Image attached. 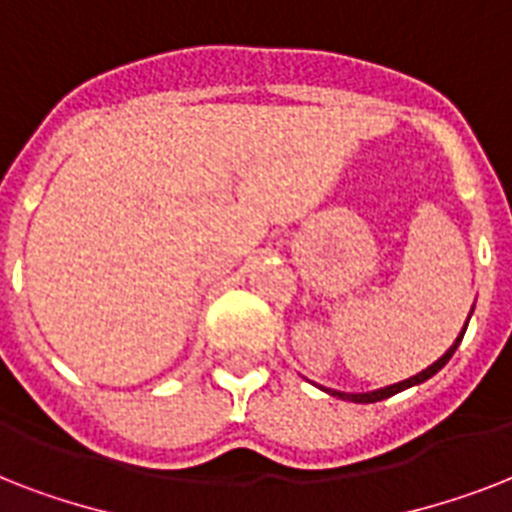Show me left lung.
<instances>
[{
    "mask_svg": "<svg viewBox=\"0 0 512 512\" xmlns=\"http://www.w3.org/2000/svg\"><path fill=\"white\" fill-rule=\"evenodd\" d=\"M468 321H470V319H468ZM465 329H468V324H465ZM465 329H462V332H460V337H457V340H454V345H452V348L446 350L444 356L438 358L436 364H430L428 369H422L420 374H414V377H409V380H404V382H396V385H388V388L372 390V393H340V390H329V388H324V390H327V393H332V396H340V398H348V401H356V404H374V401H382V398H388V396H396V393H401V390L412 388V385H420V382L430 380V377H433V374H436L438 369H444V366H446V361H449V358L454 356V350H457V345H460V342H462V337H465Z\"/></svg>",
    "mask_w": 512,
    "mask_h": 512,
    "instance_id": "8db88e82",
    "label": "left lung"
}]
</instances>
